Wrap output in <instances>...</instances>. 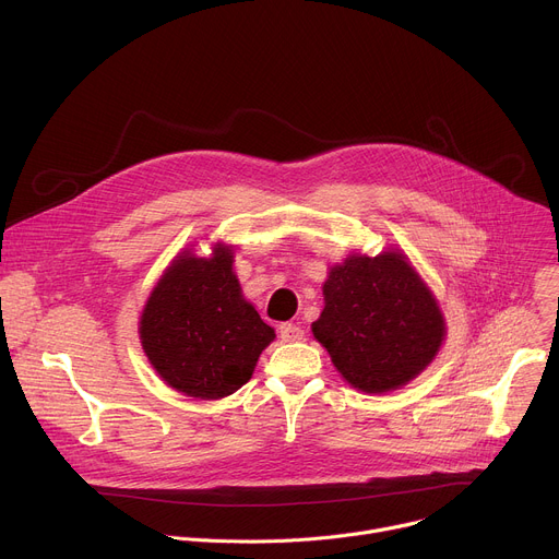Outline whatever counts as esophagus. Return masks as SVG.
I'll list each match as a JSON object with an SVG mask.
<instances>
[{"instance_id":"34e87169","label":"esophagus","mask_w":559,"mask_h":559,"mask_svg":"<svg viewBox=\"0 0 559 559\" xmlns=\"http://www.w3.org/2000/svg\"><path fill=\"white\" fill-rule=\"evenodd\" d=\"M302 328L300 325H294V323H283L278 325V336L283 343H296L302 338Z\"/></svg>"}]
</instances>
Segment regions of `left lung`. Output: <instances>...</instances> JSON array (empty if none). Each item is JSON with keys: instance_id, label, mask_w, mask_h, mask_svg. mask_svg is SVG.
<instances>
[{"instance_id": "obj_1", "label": "left lung", "mask_w": 559, "mask_h": 559, "mask_svg": "<svg viewBox=\"0 0 559 559\" xmlns=\"http://www.w3.org/2000/svg\"><path fill=\"white\" fill-rule=\"evenodd\" d=\"M323 294L325 309L311 332L360 391L407 384L442 345L438 302L403 254L349 257L332 267Z\"/></svg>"}]
</instances>
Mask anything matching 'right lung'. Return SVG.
Wrapping results in <instances>:
<instances>
[{
	"label": "right lung",
	"instance_id": "1",
	"mask_svg": "<svg viewBox=\"0 0 559 559\" xmlns=\"http://www.w3.org/2000/svg\"><path fill=\"white\" fill-rule=\"evenodd\" d=\"M141 345L156 373L177 391L216 401L243 386L274 330L241 296L231 250L179 257L141 316Z\"/></svg>",
	"mask_w": 559,
	"mask_h": 559
}]
</instances>
